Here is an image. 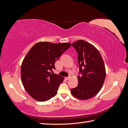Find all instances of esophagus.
<instances>
[{"label":"esophagus","mask_w":128,"mask_h":128,"mask_svg":"<svg viewBox=\"0 0 128 128\" xmlns=\"http://www.w3.org/2000/svg\"><path fill=\"white\" fill-rule=\"evenodd\" d=\"M71 78V76H68V77H66V79L67 80H69V79H70Z\"/></svg>","instance_id":"1"}]
</instances>
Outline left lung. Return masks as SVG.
Wrapping results in <instances>:
<instances>
[{
    "instance_id": "left-lung-1",
    "label": "left lung",
    "mask_w": 128,
    "mask_h": 128,
    "mask_svg": "<svg viewBox=\"0 0 128 128\" xmlns=\"http://www.w3.org/2000/svg\"><path fill=\"white\" fill-rule=\"evenodd\" d=\"M78 53L79 73L77 86L71 89L75 97L87 100L94 97L100 91L106 77V69L102 56L91 44L79 40L72 44Z\"/></svg>"
}]
</instances>
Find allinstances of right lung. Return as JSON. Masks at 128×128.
<instances>
[{
	"instance_id": "1",
	"label": "right lung",
	"mask_w": 128,
	"mask_h": 128,
	"mask_svg": "<svg viewBox=\"0 0 128 128\" xmlns=\"http://www.w3.org/2000/svg\"><path fill=\"white\" fill-rule=\"evenodd\" d=\"M71 45L68 42H40L26 54L21 65V80L26 90L34 99L45 102L56 94L64 77L52 74V69H56V61Z\"/></svg>"
}]
</instances>
